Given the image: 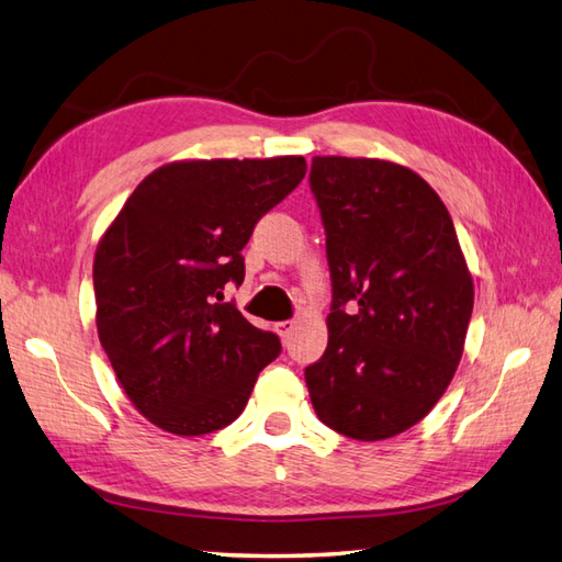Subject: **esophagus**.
<instances>
[{
	"label": "esophagus",
	"instance_id": "1",
	"mask_svg": "<svg viewBox=\"0 0 562 562\" xmlns=\"http://www.w3.org/2000/svg\"><path fill=\"white\" fill-rule=\"evenodd\" d=\"M293 327H295L293 321H281V323H277V333L283 337V340H289L291 333H293Z\"/></svg>",
	"mask_w": 562,
	"mask_h": 562
}]
</instances>
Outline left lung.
Returning a JSON list of instances; mask_svg holds the SVG:
<instances>
[{
  "label": "left lung",
  "instance_id": "left-lung-1",
  "mask_svg": "<svg viewBox=\"0 0 562 562\" xmlns=\"http://www.w3.org/2000/svg\"><path fill=\"white\" fill-rule=\"evenodd\" d=\"M333 305L325 355L305 367L327 428L384 440L416 426L460 364L474 285L448 207L411 168L315 156Z\"/></svg>",
  "mask_w": 562,
  "mask_h": 562
}]
</instances>
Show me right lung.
<instances>
[{"mask_svg": "<svg viewBox=\"0 0 562 562\" xmlns=\"http://www.w3.org/2000/svg\"><path fill=\"white\" fill-rule=\"evenodd\" d=\"M305 158H215L156 168L100 239L92 283L98 335L142 416L205 436L245 411L279 335L254 327L229 283L257 222L303 181Z\"/></svg>", "mask_w": 562, "mask_h": 562, "instance_id": "1", "label": "right lung"}]
</instances>
